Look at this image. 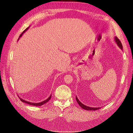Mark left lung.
I'll use <instances>...</instances> for the list:
<instances>
[{"label": "left lung", "instance_id": "left-lung-1", "mask_svg": "<svg viewBox=\"0 0 133 133\" xmlns=\"http://www.w3.org/2000/svg\"><path fill=\"white\" fill-rule=\"evenodd\" d=\"M115 42L117 43V44L118 45V46L120 48L121 50L123 49V46H122V44H121V42L120 41V40H119L117 37H115ZM76 101H77V102L78 103V104H79L80 106L82 108V109H84V110H98L100 109L101 107H89V106H86V105H85L84 104H83V103H81L79 100L77 98V96L76 97Z\"/></svg>", "mask_w": 133, "mask_h": 133}]
</instances>
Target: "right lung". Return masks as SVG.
<instances>
[{"label":"right lung","instance_id":"add662e5","mask_svg":"<svg viewBox=\"0 0 133 133\" xmlns=\"http://www.w3.org/2000/svg\"><path fill=\"white\" fill-rule=\"evenodd\" d=\"M29 27H28V28H26L25 30H24L23 32H22V34L20 35V36H19V38L21 37L22 36V35L23 34V33L25 32V31L28 30V29H29ZM19 40V39H18ZM51 95H50V96H49V98H48L46 99V100H44L43 102H40V103H31V102H27V101H26V100H23V99H22V98H20V99H21V100L22 101V102H23V103H27V104H30V105H35V106H41V105H43L44 104H45V103H46L47 102H49V100H50V99L51 98Z\"/></svg>","mask_w":133,"mask_h":133}]
</instances>
